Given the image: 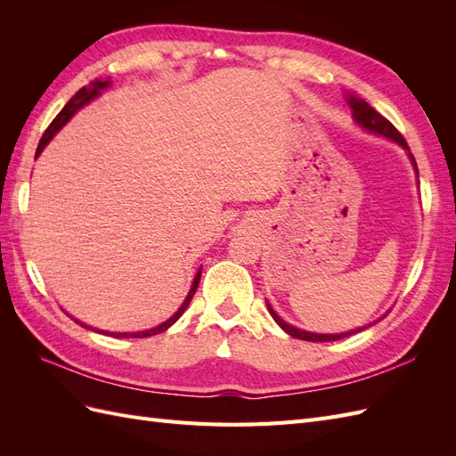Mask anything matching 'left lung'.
<instances>
[{
  "mask_svg": "<svg viewBox=\"0 0 456 456\" xmlns=\"http://www.w3.org/2000/svg\"><path fill=\"white\" fill-rule=\"evenodd\" d=\"M348 104H350L352 112H354V119H355L357 123H360L362 127H365V129H369V131H372V133H379V134L388 136V139L395 141L397 144H402L405 150H409L407 141L403 139V134L399 133V131L392 126V123H390L388 119H386L382 114H379L377 110L372 108L370 104H367L363 99H357V96H350ZM409 156H411L412 165H415V169H417V161H415V158H412V154H409ZM417 173H419V169H417ZM268 310H270L272 317L275 320V323H278L283 330H287L289 335L295 337V338H300V340H310V342L340 340V338H344V337H350V335L357 333V330H362V329H357V330H350V333H342V335H317V333H308V330H300V329H297V327H293V325L285 323V322L281 320V317L272 310V306H270V305H268Z\"/></svg>",
  "mask_w": 456,
  "mask_h": 456,
  "instance_id": "1",
  "label": "left lung"
}]
</instances>
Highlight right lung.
Segmentation results:
<instances>
[{
	"instance_id": "add662e5",
	"label": "right lung",
	"mask_w": 456,
	"mask_h": 456,
	"mask_svg": "<svg viewBox=\"0 0 456 456\" xmlns=\"http://www.w3.org/2000/svg\"><path fill=\"white\" fill-rule=\"evenodd\" d=\"M110 84H112V81L110 79H106V81H101V79H94L91 86H86V87H81L70 101L66 102V106L61 110V112L57 114V118H54L53 121H51V126L47 127V131L44 133V136H41V141H39V144H37V150H36V156H39L41 154V150L45 148V144L53 139V134L57 133L64 123L70 119L77 110L81 108V106H86L87 102H91L94 96H99L101 94V91H104ZM200 278H201V268H200V272L196 273V278H194V283H191V289H190V293H188V297H186V300L183 302V306L178 308V312L173 315V317H169L167 322L165 323H161V325H158V327H154V329H148V330H141V333H106V330H101L102 335H112V337H116V338H146V337H151V335H158V333H163L165 329H169L178 317H181L183 314H184V310L188 308V305H190V300H191V297H194V293H196V289H198V283H200ZM72 320L76 322V323H79L81 327H87V325H84L81 323L79 320H76V317H72ZM91 329V327H89Z\"/></svg>"
}]
</instances>
